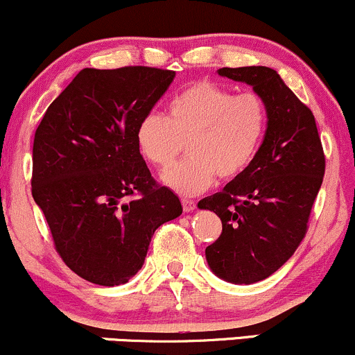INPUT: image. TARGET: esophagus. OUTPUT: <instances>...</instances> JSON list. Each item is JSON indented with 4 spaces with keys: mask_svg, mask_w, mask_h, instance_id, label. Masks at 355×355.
<instances>
[{
    "mask_svg": "<svg viewBox=\"0 0 355 355\" xmlns=\"http://www.w3.org/2000/svg\"><path fill=\"white\" fill-rule=\"evenodd\" d=\"M182 207L185 211H193L197 209V203L193 200H189V198H182Z\"/></svg>",
    "mask_w": 355,
    "mask_h": 355,
    "instance_id": "esophagus-1",
    "label": "esophagus"
}]
</instances>
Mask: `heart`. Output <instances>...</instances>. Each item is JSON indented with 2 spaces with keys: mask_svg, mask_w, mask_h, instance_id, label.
Returning <instances> with one entry per match:
<instances>
[{
  "mask_svg": "<svg viewBox=\"0 0 355 355\" xmlns=\"http://www.w3.org/2000/svg\"><path fill=\"white\" fill-rule=\"evenodd\" d=\"M268 112L255 92L198 81L170 101L166 116L150 112L138 121L137 145L148 164L168 168L187 144L190 155L162 182L177 193L197 195L217 180H235L255 162L266 138Z\"/></svg>",
  "mask_w": 355,
  "mask_h": 355,
  "instance_id": "obj_1",
  "label": "heart"
}]
</instances>
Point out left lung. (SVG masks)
<instances>
[{"label":"left lung","mask_w":355,"mask_h":355,"mask_svg":"<svg viewBox=\"0 0 355 355\" xmlns=\"http://www.w3.org/2000/svg\"><path fill=\"white\" fill-rule=\"evenodd\" d=\"M220 76L250 85L266 100L268 123L255 162L218 193L198 202L222 220L205 248L209 267L230 284H255L294 255L325 172L312 112L267 67L220 68Z\"/></svg>","instance_id":"left-lung-1"}]
</instances>
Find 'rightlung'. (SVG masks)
I'll return each mask as SVG.
<instances>
[{"label": "right lung", "instance_id": "obj_1", "mask_svg": "<svg viewBox=\"0 0 355 355\" xmlns=\"http://www.w3.org/2000/svg\"><path fill=\"white\" fill-rule=\"evenodd\" d=\"M175 71L85 68L48 107L35 133L31 193L63 262L113 287L140 270L155 230L182 215L137 145L138 121Z\"/></svg>", "mask_w": 355, "mask_h": 355}]
</instances>
